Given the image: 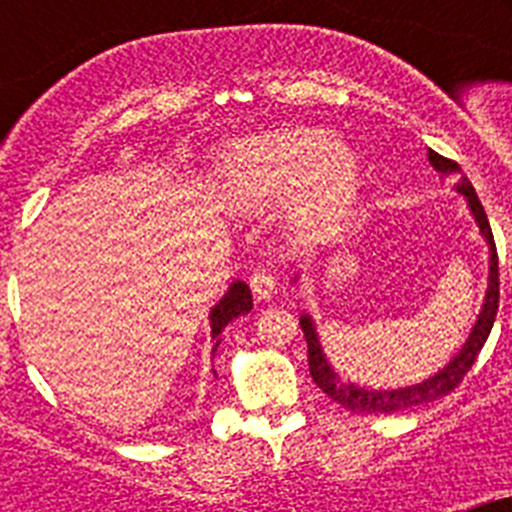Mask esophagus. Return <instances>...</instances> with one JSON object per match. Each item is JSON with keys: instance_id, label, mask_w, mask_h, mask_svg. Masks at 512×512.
<instances>
[{"instance_id": "34e87169", "label": "esophagus", "mask_w": 512, "mask_h": 512, "mask_svg": "<svg viewBox=\"0 0 512 512\" xmlns=\"http://www.w3.org/2000/svg\"><path fill=\"white\" fill-rule=\"evenodd\" d=\"M248 284H251V292L256 300H271V297H274V292H277V277H274L269 269L253 271L251 279H248Z\"/></svg>"}]
</instances>
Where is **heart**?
Here are the masks:
<instances>
[{"label":"heart","instance_id":"b5f03b06","mask_svg":"<svg viewBox=\"0 0 512 512\" xmlns=\"http://www.w3.org/2000/svg\"><path fill=\"white\" fill-rule=\"evenodd\" d=\"M217 182L235 207L259 210L292 197L287 228L312 238L354 205L361 161L323 128H282L235 143L217 164Z\"/></svg>","mask_w":512,"mask_h":512}]
</instances>
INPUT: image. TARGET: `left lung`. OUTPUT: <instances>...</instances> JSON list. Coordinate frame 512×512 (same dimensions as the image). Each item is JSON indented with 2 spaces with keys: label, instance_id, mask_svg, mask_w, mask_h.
I'll return each instance as SVG.
<instances>
[{
  "label": "left lung",
  "instance_id": "1",
  "mask_svg": "<svg viewBox=\"0 0 512 512\" xmlns=\"http://www.w3.org/2000/svg\"><path fill=\"white\" fill-rule=\"evenodd\" d=\"M428 161H431V166L441 176L461 174V166L456 164V161L443 158L441 153L436 151H428ZM456 192L467 197V205L469 210H472L474 220H477L479 233H482V238H485L487 246H490V277H487L485 305H482V310H479L477 323H474L467 343L461 346V351L449 361V364L443 366L441 372L423 379L420 384H410V387H400V390H366V387H359V384L354 382H343V379L333 372V366L328 364L323 348H320L318 333H315V323H312L310 315H302L300 328L302 333H305V341H307V364H310L312 382L318 384L320 390H323L330 400L338 402L341 408L351 410V413H361V415H382V413L387 415V413H397V410L413 408V405H425V402L438 400V397L449 395V392H454L456 387H459L461 379L467 377V372L472 369L474 361H477L479 351H482V346H485L487 336H490V330H492V323H495L497 305H500L497 248H495V238H492L490 220H487L485 215V207H482V202H479L477 192H474L472 182H469L467 176H461L459 184H456Z\"/></svg>",
  "mask_w": 512,
  "mask_h": 512
}]
</instances>
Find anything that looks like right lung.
<instances>
[{"instance_id":"right-lung-1","label":"right lung","mask_w":512,"mask_h":512,"mask_svg":"<svg viewBox=\"0 0 512 512\" xmlns=\"http://www.w3.org/2000/svg\"><path fill=\"white\" fill-rule=\"evenodd\" d=\"M251 307H253V300H251V289H248V284L246 282L230 284V289L225 292L223 300L217 302L210 312V328H212V338H215V348L220 346V338L217 336L223 333L225 325H228L230 320L238 318V315H246ZM215 348H212V351H215Z\"/></svg>"}]
</instances>
